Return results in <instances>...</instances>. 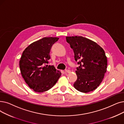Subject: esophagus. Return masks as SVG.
<instances>
[{"mask_svg": "<svg viewBox=\"0 0 124 124\" xmlns=\"http://www.w3.org/2000/svg\"><path fill=\"white\" fill-rule=\"evenodd\" d=\"M65 72H67V73H70L71 72V71L70 70H69V69H66L65 70Z\"/></svg>", "mask_w": 124, "mask_h": 124, "instance_id": "esophagus-1", "label": "esophagus"}]
</instances>
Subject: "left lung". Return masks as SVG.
I'll return each mask as SVG.
<instances>
[{"label":"left lung","mask_w":124,"mask_h":124,"mask_svg":"<svg viewBox=\"0 0 124 124\" xmlns=\"http://www.w3.org/2000/svg\"><path fill=\"white\" fill-rule=\"evenodd\" d=\"M67 42L72 49L78 78L74 87L83 93H88L97 88L106 72L107 58L105 52L96 42L82 36H67Z\"/></svg>","instance_id":"left-lung-1"}]
</instances>
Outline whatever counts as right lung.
I'll list each match as a JSON object with an SVG mask.
<instances>
[{
	"instance_id": "right-lung-1",
	"label": "right lung",
	"mask_w": 124,
	"mask_h": 124,
	"mask_svg": "<svg viewBox=\"0 0 124 124\" xmlns=\"http://www.w3.org/2000/svg\"><path fill=\"white\" fill-rule=\"evenodd\" d=\"M58 37H44L27 47L19 62L21 74L26 84L35 92L41 93L52 88L61 73L48 65L52 45Z\"/></svg>"
}]
</instances>
